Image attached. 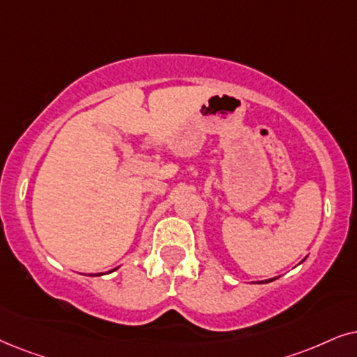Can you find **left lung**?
<instances>
[{"instance_id":"8db88e82","label":"left lung","mask_w":357,"mask_h":357,"mask_svg":"<svg viewBox=\"0 0 357 357\" xmlns=\"http://www.w3.org/2000/svg\"><path fill=\"white\" fill-rule=\"evenodd\" d=\"M269 281H273V279H269ZM269 281H268V282H269Z\"/></svg>"}]
</instances>
